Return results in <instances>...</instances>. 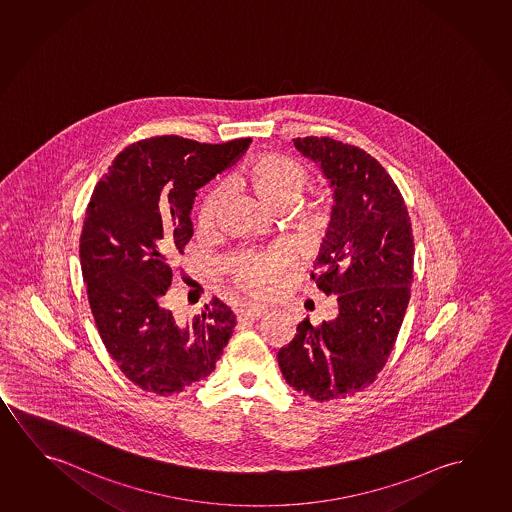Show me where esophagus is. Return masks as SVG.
I'll return each instance as SVG.
<instances>
[{
	"label": "esophagus",
	"mask_w": 512,
	"mask_h": 512,
	"mask_svg": "<svg viewBox=\"0 0 512 512\" xmlns=\"http://www.w3.org/2000/svg\"><path fill=\"white\" fill-rule=\"evenodd\" d=\"M267 313V309L258 304H244L240 311H238V317L245 318V320H258Z\"/></svg>",
	"instance_id": "34e87169"
}]
</instances>
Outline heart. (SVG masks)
Instances as JSON below:
<instances>
[{
  "mask_svg": "<svg viewBox=\"0 0 512 512\" xmlns=\"http://www.w3.org/2000/svg\"><path fill=\"white\" fill-rule=\"evenodd\" d=\"M236 183L251 190L272 211H283L288 207L290 222L309 238H317L327 229L329 211L322 204H293L308 187L309 172L292 156H258L238 172ZM222 206L224 192L220 188H210L197 210L199 228H211L219 220ZM284 265L286 252L279 249L263 256H245L236 261V279L254 295H267L279 283Z\"/></svg>",
  "mask_w": 512,
  "mask_h": 512,
  "instance_id": "b5f03b06",
  "label": "heart"
}]
</instances>
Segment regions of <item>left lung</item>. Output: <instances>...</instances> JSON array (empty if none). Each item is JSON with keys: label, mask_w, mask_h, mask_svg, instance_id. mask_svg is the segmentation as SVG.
<instances>
[{"label": "left lung", "mask_w": 512, "mask_h": 512, "mask_svg": "<svg viewBox=\"0 0 512 512\" xmlns=\"http://www.w3.org/2000/svg\"><path fill=\"white\" fill-rule=\"evenodd\" d=\"M293 146L334 190L320 274L311 277L336 295L338 313L320 325L304 318L277 363L293 390L331 402L365 390L390 357L411 297L413 229L404 197L374 156L329 137L293 138Z\"/></svg>", "instance_id": "obj_1"}]
</instances>
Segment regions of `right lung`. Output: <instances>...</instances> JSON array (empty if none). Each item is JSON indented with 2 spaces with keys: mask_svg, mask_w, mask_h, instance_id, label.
Segmentation results:
<instances>
[{
  "mask_svg": "<svg viewBox=\"0 0 512 512\" xmlns=\"http://www.w3.org/2000/svg\"><path fill=\"white\" fill-rule=\"evenodd\" d=\"M251 142L146 138L117 155L92 192L80 236L90 309L108 354L142 390H187L215 370L233 334L235 315L217 297L201 315L179 322L165 308V293L172 261L194 235L197 190Z\"/></svg>",
  "mask_w": 512,
  "mask_h": 512,
  "instance_id": "add662e5",
  "label": "right lung"
}]
</instances>
